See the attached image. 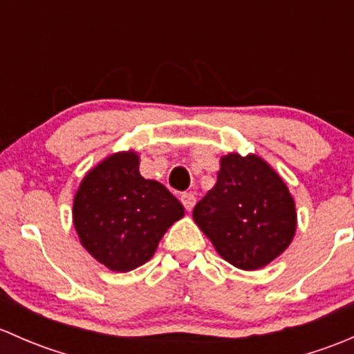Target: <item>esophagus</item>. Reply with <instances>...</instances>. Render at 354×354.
Listing matches in <instances>:
<instances>
[{
    "mask_svg": "<svg viewBox=\"0 0 354 354\" xmlns=\"http://www.w3.org/2000/svg\"><path fill=\"white\" fill-rule=\"evenodd\" d=\"M181 203H183L185 209L190 212V210L195 207V203H197V198H195L194 194H183L181 195Z\"/></svg>",
    "mask_w": 354,
    "mask_h": 354,
    "instance_id": "esophagus-1",
    "label": "esophagus"
}]
</instances>
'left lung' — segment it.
Here are the masks:
<instances>
[{
  "mask_svg": "<svg viewBox=\"0 0 354 354\" xmlns=\"http://www.w3.org/2000/svg\"><path fill=\"white\" fill-rule=\"evenodd\" d=\"M194 219L216 252L243 270L272 262L296 233V207L286 183L255 154L221 157L216 185L195 205Z\"/></svg>",
  "mask_w": 354,
  "mask_h": 354,
  "instance_id": "obj_1",
  "label": "left lung"
}]
</instances>
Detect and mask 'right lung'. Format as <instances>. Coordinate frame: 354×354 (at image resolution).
<instances>
[{"mask_svg":"<svg viewBox=\"0 0 354 354\" xmlns=\"http://www.w3.org/2000/svg\"><path fill=\"white\" fill-rule=\"evenodd\" d=\"M135 151L116 152L92 167L73 198V226L82 246L114 272L152 259L160 238L185 216L164 185L145 180Z\"/></svg>","mask_w":354,"mask_h":354,"instance_id":"right-lung-1","label":"right lung"}]
</instances>
